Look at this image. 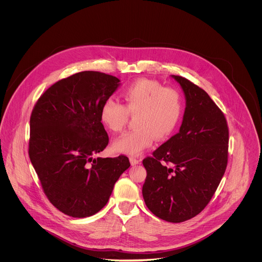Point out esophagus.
I'll return each instance as SVG.
<instances>
[{
  "label": "esophagus",
  "mask_w": 262,
  "mask_h": 262,
  "mask_svg": "<svg viewBox=\"0 0 262 262\" xmlns=\"http://www.w3.org/2000/svg\"><path fill=\"white\" fill-rule=\"evenodd\" d=\"M130 163H131L132 165H135V164L140 163V160L137 159V158H135V157H130Z\"/></svg>",
  "instance_id": "34e87169"
}]
</instances>
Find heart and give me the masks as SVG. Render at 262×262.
Returning a JSON list of instances; mask_svg holds the SVG:
<instances>
[{
    "mask_svg": "<svg viewBox=\"0 0 262 262\" xmlns=\"http://www.w3.org/2000/svg\"><path fill=\"white\" fill-rule=\"evenodd\" d=\"M124 105L114 98L107 99L101 108V121L113 133L121 132L129 117L135 116V130L126 132L114 141V149L138 155L153 142L169 137L178 127L183 112L184 98L176 88L140 78L122 91Z\"/></svg>",
    "mask_w": 262,
    "mask_h": 262,
    "instance_id": "obj_1",
    "label": "heart"
}]
</instances>
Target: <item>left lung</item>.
Segmentation results:
<instances>
[{
	"instance_id": "obj_1",
	"label": "left lung",
	"mask_w": 262,
	"mask_h": 262,
	"mask_svg": "<svg viewBox=\"0 0 262 262\" xmlns=\"http://www.w3.org/2000/svg\"><path fill=\"white\" fill-rule=\"evenodd\" d=\"M187 100L180 132L147 156L144 202L158 218L181 223L211 201L228 163L229 128L224 113L200 86L172 75Z\"/></svg>"
}]
</instances>
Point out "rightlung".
I'll list each match as a JSON object with an SVG mask.
<instances>
[{"label": "right lung", "instance_id": "obj_1", "mask_svg": "<svg viewBox=\"0 0 262 262\" xmlns=\"http://www.w3.org/2000/svg\"><path fill=\"white\" fill-rule=\"evenodd\" d=\"M119 81L100 72L77 73L48 88L31 113V163L49 202L68 216L101 211L130 166L125 155L94 158L109 143L100 113Z\"/></svg>", "mask_w": 262, "mask_h": 262}]
</instances>
